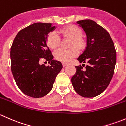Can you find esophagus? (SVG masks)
<instances>
[{
	"instance_id": "34e87169",
	"label": "esophagus",
	"mask_w": 126,
	"mask_h": 126,
	"mask_svg": "<svg viewBox=\"0 0 126 126\" xmlns=\"http://www.w3.org/2000/svg\"><path fill=\"white\" fill-rule=\"evenodd\" d=\"M62 65H63V67H65L68 65V63H64V62H62Z\"/></svg>"
}]
</instances>
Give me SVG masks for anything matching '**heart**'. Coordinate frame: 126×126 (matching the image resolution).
Segmentation results:
<instances>
[{
  "label": "heart",
  "instance_id": "1",
  "mask_svg": "<svg viewBox=\"0 0 126 126\" xmlns=\"http://www.w3.org/2000/svg\"><path fill=\"white\" fill-rule=\"evenodd\" d=\"M58 32L63 37L69 38L72 39L71 42V47H72L68 50L59 49L55 52V58L62 62H69L78 55L79 50L77 48L82 49L85 46V41L81 37L82 31L79 27L74 25H70L60 29ZM47 43L49 47L52 49H56L58 47L60 43L59 35L55 32H52L48 35ZM74 46L76 47H74Z\"/></svg>",
  "mask_w": 126,
  "mask_h": 126
}]
</instances>
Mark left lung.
<instances>
[{
  "instance_id": "left-lung-1",
  "label": "left lung",
  "mask_w": 126,
  "mask_h": 126,
  "mask_svg": "<svg viewBox=\"0 0 126 126\" xmlns=\"http://www.w3.org/2000/svg\"><path fill=\"white\" fill-rule=\"evenodd\" d=\"M77 23L87 36L85 49L77 60L80 63L87 62L88 65L85 70L81 66H76V72L71 82L81 96L94 97L102 93L112 79L116 62V50L107 31L96 22L85 19Z\"/></svg>"
}]
</instances>
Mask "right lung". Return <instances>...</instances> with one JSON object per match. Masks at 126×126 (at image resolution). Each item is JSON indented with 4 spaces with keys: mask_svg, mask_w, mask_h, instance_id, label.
Wrapping results in <instances>:
<instances>
[{
    "mask_svg": "<svg viewBox=\"0 0 126 126\" xmlns=\"http://www.w3.org/2000/svg\"><path fill=\"white\" fill-rule=\"evenodd\" d=\"M56 29L52 24L36 22L19 32L10 51L11 72L17 87L27 96L39 98L52 89L62 63L54 57L47 45L48 34ZM44 58L50 65L39 64Z\"/></svg>",
    "mask_w": 126,
    "mask_h": 126,
    "instance_id": "add662e5",
    "label": "right lung"
}]
</instances>
